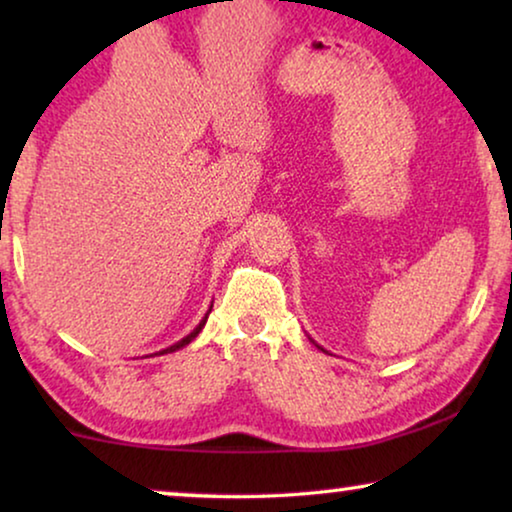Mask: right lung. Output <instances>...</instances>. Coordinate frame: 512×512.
<instances>
[{
  "mask_svg": "<svg viewBox=\"0 0 512 512\" xmlns=\"http://www.w3.org/2000/svg\"><path fill=\"white\" fill-rule=\"evenodd\" d=\"M205 321H207V317L200 321V326H198V328H195V331H193L191 335H186V338H184V340H179V342H177V345H172V347H167V349H163V352H160V354H167V352H174V349H181V347H186V345H188V342H191V340L195 338V335H198V333L202 331V326H205Z\"/></svg>",
  "mask_w": 512,
  "mask_h": 512,
  "instance_id": "add662e5",
  "label": "right lung"
}]
</instances>
